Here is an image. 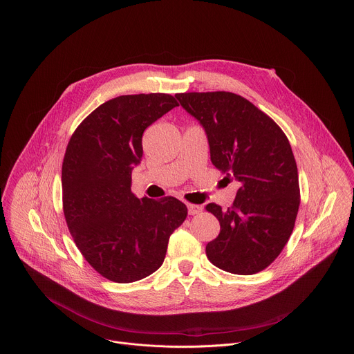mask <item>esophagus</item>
Instances as JSON below:
<instances>
[{
    "label": "esophagus",
    "instance_id": "obj_1",
    "mask_svg": "<svg viewBox=\"0 0 354 354\" xmlns=\"http://www.w3.org/2000/svg\"><path fill=\"white\" fill-rule=\"evenodd\" d=\"M201 207L200 205H196V204H187V211H189V215H196L198 212H201Z\"/></svg>",
    "mask_w": 354,
    "mask_h": 354
}]
</instances>
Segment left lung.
<instances>
[{"label": "left lung", "instance_id": "1", "mask_svg": "<svg viewBox=\"0 0 354 354\" xmlns=\"http://www.w3.org/2000/svg\"><path fill=\"white\" fill-rule=\"evenodd\" d=\"M180 105L203 125L211 162L239 185L233 204L205 205L221 225L205 246L207 259L238 275L266 270L281 254L295 227L300 187L290 143L277 122L230 91L178 93Z\"/></svg>", "mask_w": 354, "mask_h": 354}]
</instances>
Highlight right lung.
<instances>
[{
	"label": "right lung",
	"instance_id": "add662e5",
	"mask_svg": "<svg viewBox=\"0 0 354 354\" xmlns=\"http://www.w3.org/2000/svg\"><path fill=\"white\" fill-rule=\"evenodd\" d=\"M178 105L165 93L115 97L84 118L66 146L68 229L84 260L112 282L129 283L157 271L169 236L187 216V207L175 197L140 200L131 190L143 132Z\"/></svg>",
	"mask_w": 354,
	"mask_h": 354
}]
</instances>
